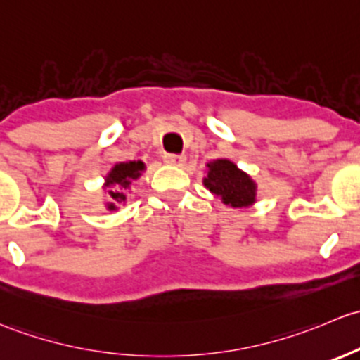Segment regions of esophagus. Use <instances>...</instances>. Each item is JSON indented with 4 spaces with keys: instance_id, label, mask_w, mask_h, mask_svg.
<instances>
[{
    "instance_id": "34e87169",
    "label": "esophagus",
    "mask_w": 360,
    "mask_h": 360,
    "mask_svg": "<svg viewBox=\"0 0 360 360\" xmlns=\"http://www.w3.org/2000/svg\"><path fill=\"white\" fill-rule=\"evenodd\" d=\"M185 155L180 154H166L165 155V162L166 165H172V166H184L185 165Z\"/></svg>"
}]
</instances>
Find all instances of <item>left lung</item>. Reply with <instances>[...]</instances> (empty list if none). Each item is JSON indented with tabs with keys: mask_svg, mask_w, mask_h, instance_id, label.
<instances>
[{
	"mask_svg": "<svg viewBox=\"0 0 360 360\" xmlns=\"http://www.w3.org/2000/svg\"><path fill=\"white\" fill-rule=\"evenodd\" d=\"M206 188L232 207H248L257 201V184L248 173L240 172L229 159H214L207 162Z\"/></svg>",
	"mask_w": 360,
	"mask_h": 360,
	"instance_id": "1",
	"label": "left lung"
}]
</instances>
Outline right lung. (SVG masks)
<instances>
[{
    "mask_svg": "<svg viewBox=\"0 0 360 360\" xmlns=\"http://www.w3.org/2000/svg\"><path fill=\"white\" fill-rule=\"evenodd\" d=\"M146 169V165L142 161H126L117 162L109 175L105 176V184L103 187L109 188L110 202H107V210H117L116 205L126 201V191L129 188L133 180L139 179L142 172Z\"/></svg>",
    "mask_w": 360,
    "mask_h": 360,
    "instance_id": "obj_1",
    "label": "right lung"
}]
</instances>
